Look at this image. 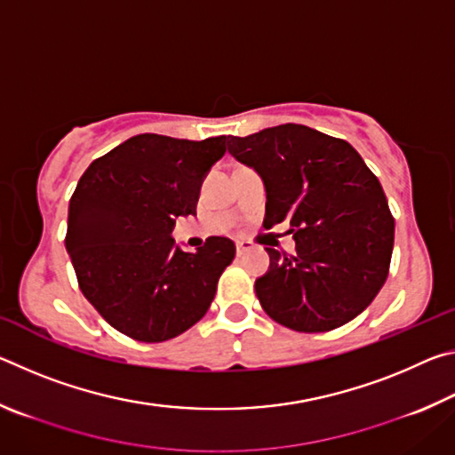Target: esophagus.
Instances as JSON below:
<instances>
[{
	"mask_svg": "<svg viewBox=\"0 0 455 455\" xmlns=\"http://www.w3.org/2000/svg\"><path fill=\"white\" fill-rule=\"evenodd\" d=\"M252 249H255V246H252V243H249V241H238L236 243V252H238V255H244V252H249Z\"/></svg>",
	"mask_w": 455,
	"mask_h": 455,
	"instance_id": "obj_1",
	"label": "esophagus"
}]
</instances>
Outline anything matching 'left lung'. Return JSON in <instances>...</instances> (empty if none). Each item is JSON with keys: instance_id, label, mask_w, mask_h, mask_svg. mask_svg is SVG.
<instances>
[{"instance_id": "obj_1", "label": "left lung", "mask_w": 455, "mask_h": 455, "mask_svg": "<svg viewBox=\"0 0 455 455\" xmlns=\"http://www.w3.org/2000/svg\"><path fill=\"white\" fill-rule=\"evenodd\" d=\"M228 152L267 190L265 228L287 220L295 255L267 246L255 291L268 317L323 333L365 311L389 273L395 220L377 176L341 138L303 124L228 136Z\"/></svg>"}]
</instances>
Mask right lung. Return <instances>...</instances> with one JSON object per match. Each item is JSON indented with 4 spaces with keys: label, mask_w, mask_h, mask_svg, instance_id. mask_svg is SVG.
<instances>
[{
    "label": "right lung",
    "mask_w": 455,
    "mask_h": 455,
    "mask_svg": "<svg viewBox=\"0 0 455 455\" xmlns=\"http://www.w3.org/2000/svg\"><path fill=\"white\" fill-rule=\"evenodd\" d=\"M227 136L128 138L82 174L68 209L66 251L84 297L120 333L160 343L204 317L235 243L209 236L196 252L172 238L196 214L204 176L225 156Z\"/></svg>",
    "instance_id": "1"
}]
</instances>
